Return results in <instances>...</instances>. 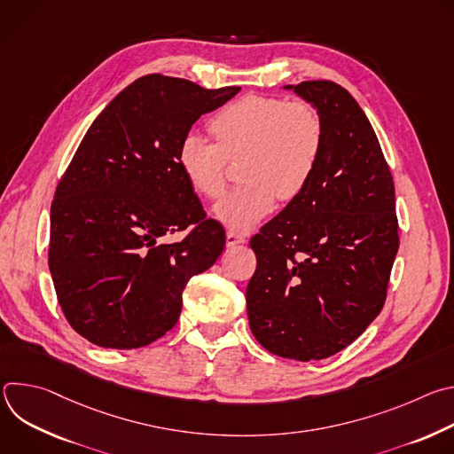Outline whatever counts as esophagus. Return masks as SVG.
Segmentation results:
<instances>
[{
    "label": "esophagus",
    "mask_w": 454,
    "mask_h": 454,
    "mask_svg": "<svg viewBox=\"0 0 454 454\" xmlns=\"http://www.w3.org/2000/svg\"><path fill=\"white\" fill-rule=\"evenodd\" d=\"M246 242V237L237 233V231H228L226 233V244L228 246H235V244H244Z\"/></svg>",
    "instance_id": "obj_1"
}]
</instances>
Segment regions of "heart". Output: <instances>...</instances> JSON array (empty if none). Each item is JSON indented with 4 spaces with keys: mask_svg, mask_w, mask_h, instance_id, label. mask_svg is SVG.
<instances>
[{
    "mask_svg": "<svg viewBox=\"0 0 454 454\" xmlns=\"http://www.w3.org/2000/svg\"><path fill=\"white\" fill-rule=\"evenodd\" d=\"M215 144L188 133L177 147V167L201 198L219 200L228 181V160H242L244 181L214 208L217 221L246 231L264 221L277 205L298 200L319 165L325 123L303 100L246 95L208 121Z\"/></svg>",
    "mask_w": 454,
    "mask_h": 454,
    "instance_id": "obj_1",
    "label": "heart"
}]
</instances>
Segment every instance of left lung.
Wrapping results in <instances>:
<instances>
[{
  "mask_svg": "<svg viewBox=\"0 0 454 454\" xmlns=\"http://www.w3.org/2000/svg\"><path fill=\"white\" fill-rule=\"evenodd\" d=\"M325 123L312 181L249 246V329L275 356L325 359L380 312L399 249L394 177L354 97L333 81L286 86Z\"/></svg>",
  "mask_w": 454,
  "mask_h": 454,
  "instance_id": "1",
  "label": "left lung"
}]
</instances>
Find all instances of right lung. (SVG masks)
I'll use <instances>...</instances> for the list:
<instances>
[{
  "label": "right lung",
  "instance_id": "add662e5",
  "mask_svg": "<svg viewBox=\"0 0 454 454\" xmlns=\"http://www.w3.org/2000/svg\"><path fill=\"white\" fill-rule=\"evenodd\" d=\"M239 91L153 74L88 129L55 190L48 266L64 316L93 345L129 350L165 336L188 280L223 253L226 233L183 177L177 147ZM188 225L183 241L157 242Z\"/></svg>",
  "mask_w": 454,
  "mask_h": 454
}]
</instances>
